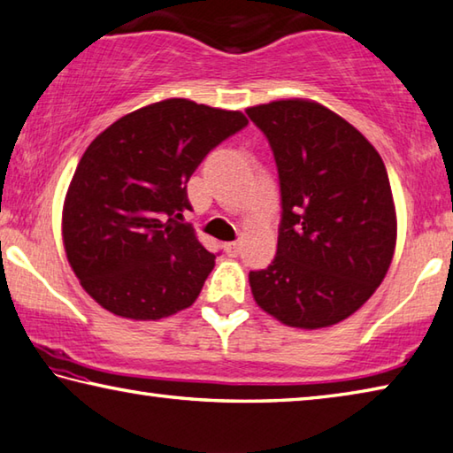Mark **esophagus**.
I'll return each instance as SVG.
<instances>
[{"label":"esophagus","mask_w":453,"mask_h":453,"mask_svg":"<svg viewBox=\"0 0 453 453\" xmlns=\"http://www.w3.org/2000/svg\"><path fill=\"white\" fill-rule=\"evenodd\" d=\"M240 250H242V242H229V243H226L227 256H238Z\"/></svg>","instance_id":"1"}]
</instances>
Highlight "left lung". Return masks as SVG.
Here are the masks:
<instances>
[{"label":"left lung","mask_w":453,"mask_h":453,"mask_svg":"<svg viewBox=\"0 0 453 453\" xmlns=\"http://www.w3.org/2000/svg\"><path fill=\"white\" fill-rule=\"evenodd\" d=\"M274 153L282 221L276 257L250 272L257 306L288 326L322 328L357 312L389 270L397 218L377 149L304 98L250 106Z\"/></svg>","instance_id":"left-lung-1"}]
</instances>
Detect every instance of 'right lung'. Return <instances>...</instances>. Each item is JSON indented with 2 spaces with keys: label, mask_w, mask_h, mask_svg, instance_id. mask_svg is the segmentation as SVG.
Wrapping results in <instances>:
<instances>
[{
  "label": "right lung",
  "mask_w": 453,
  "mask_h": 453,
  "mask_svg": "<svg viewBox=\"0 0 453 453\" xmlns=\"http://www.w3.org/2000/svg\"><path fill=\"white\" fill-rule=\"evenodd\" d=\"M248 125L240 111L167 98L100 133L72 177L62 238L82 288L123 319L191 306L215 265L183 211L188 181L213 147Z\"/></svg>",
  "instance_id": "add662e5"
}]
</instances>
